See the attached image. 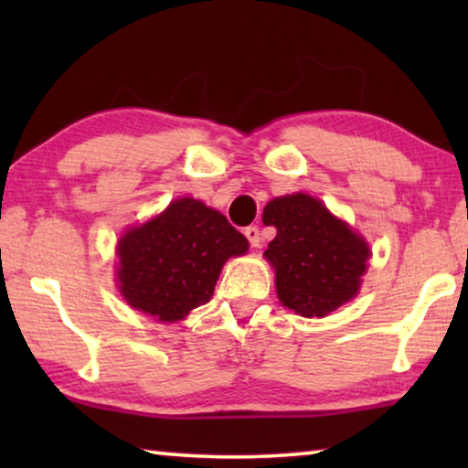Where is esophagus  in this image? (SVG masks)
I'll return each instance as SVG.
<instances>
[{
	"label": "esophagus",
	"instance_id": "obj_1",
	"mask_svg": "<svg viewBox=\"0 0 468 468\" xmlns=\"http://www.w3.org/2000/svg\"><path fill=\"white\" fill-rule=\"evenodd\" d=\"M245 236L249 239V245L251 247H260L261 245V234L258 226H249L245 228Z\"/></svg>",
	"mask_w": 468,
	"mask_h": 468
}]
</instances>
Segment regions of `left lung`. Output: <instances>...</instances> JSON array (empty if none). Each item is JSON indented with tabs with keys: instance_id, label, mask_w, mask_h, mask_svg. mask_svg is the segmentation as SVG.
I'll list each match as a JSON object with an SVG mask.
<instances>
[{
	"instance_id": "obj_1",
	"label": "left lung",
	"mask_w": 468,
	"mask_h": 468,
	"mask_svg": "<svg viewBox=\"0 0 468 468\" xmlns=\"http://www.w3.org/2000/svg\"><path fill=\"white\" fill-rule=\"evenodd\" d=\"M264 223L277 228L264 255L274 266L283 306L303 317H324L356 296L368 245L317 197H274L264 208Z\"/></svg>"
}]
</instances>
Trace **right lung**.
Returning <instances> with one entry per match:
<instances>
[{"label": "right lung", "instance_id": "add662e5", "mask_svg": "<svg viewBox=\"0 0 468 468\" xmlns=\"http://www.w3.org/2000/svg\"><path fill=\"white\" fill-rule=\"evenodd\" d=\"M247 249L221 213L181 197L119 240V290L133 309L178 322L213 298L221 266Z\"/></svg>", "mask_w": 468, "mask_h": 468}]
</instances>
